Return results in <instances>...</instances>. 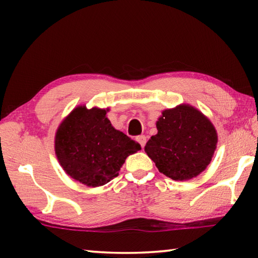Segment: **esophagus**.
Listing matches in <instances>:
<instances>
[{"instance_id":"esophagus-1","label":"esophagus","mask_w":258,"mask_h":258,"mask_svg":"<svg viewBox=\"0 0 258 258\" xmlns=\"http://www.w3.org/2000/svg\"><path fill=\"white\" fill-rule=\"evenodd\" d=\"M137 141L139 142V145L141 146V148H143L146 146V142H147V138L145 137V135H139V137L137 138Z\"/></svg>"}]
</instances>
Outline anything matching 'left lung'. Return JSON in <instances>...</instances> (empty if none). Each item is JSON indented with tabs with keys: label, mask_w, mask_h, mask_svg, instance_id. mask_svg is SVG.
Returning a JSON list of instances; mask_svg holds the SVG:
<instances>
[{
	"label": "left lung",
	"mask_w": 258,
	"mask_h": 258,
	"mask_svg": "<svg viewBox=\"0 0 258 258\" xmlns=\"http://www.w3.org/2000/svg\"><path fill=\"white\" fill-rule=\"evenodd\" d=\"M145 150L160 173L175 181H186L211 163L217 135L213 124L197 109L178 106L163 111Z\"/></svg>",
	"instance_id": "8db88e82"
}]
</instances>
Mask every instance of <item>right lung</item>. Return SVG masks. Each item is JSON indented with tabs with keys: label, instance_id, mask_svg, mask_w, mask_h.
Wrapping results in <instances>:
<instances>
[{
	"label": "right lung",
	"instance_id": "right-lung-1",
	"mask_svg": "<svg viewBox=\"0 0 258 258\" xmlns=\"http://www.w3.org/2000/svg\"><path fill=\"white\" fill-rule=\"evenodd\" d=\"M104 109L78 107L56 131L55 154L69 176L87 186H100L118 175L126 157L141 149L115 130Z\"/></svg>",
	"mask_w": 258,
	"mask_h": 258
}]
</instances>
